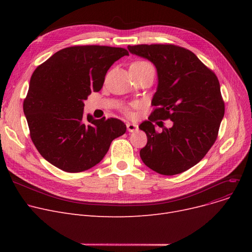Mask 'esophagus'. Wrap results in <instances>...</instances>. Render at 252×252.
<instances>
[{"instance_id": "34e87169", "label": "esophagus", "mask_w": 252, "mask_h": 252, "mask_svg": "<svg viewBox=\"0 0 252 252\" xmlns=\"http://www.w3.org/2000/svg\"><path fill=\"white\" fill-rule=\"evenodd\" d=\"M126 128H127V130L129 131V133H134V131H136L138 129V125L127 123L126 124Z\"/></svg>"}]
</instances>
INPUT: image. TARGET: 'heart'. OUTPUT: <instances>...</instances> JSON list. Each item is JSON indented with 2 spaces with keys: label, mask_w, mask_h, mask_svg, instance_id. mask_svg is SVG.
Wrapping results in <instances>:
<instances>
[{
  "label": "heart",
  "mask_w": 252,
  "mask_h": 252,
  "mask_svg": "<svg viewBox=\"0 0 252 252\" xmlns=\"http://www.w3.org/2000/svg\"><path fill=\"white\" fill-rule=\"evenodd\" d=\"M134 64H149L147 62H144V61H139V62H135Z\"/></svg>",
  "instance_id": "heart-1"
}]
</instances>
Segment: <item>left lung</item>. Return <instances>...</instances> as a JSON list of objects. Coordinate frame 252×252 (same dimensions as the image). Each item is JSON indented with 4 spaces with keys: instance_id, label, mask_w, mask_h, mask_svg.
Instances as JSON below:
<instances>
[{
    "instance_id": "left-lung-1",
    "label": "left lung",
    "mask_w": 252,
    "mask_h": 252,
    "mask_svg": "<svg viewBox=\"0 0 252 252\" xmlns=\"http://www.w3.org/2000/svg\"><path fill=\"white\" fill-rule=\"evenodd\" d=\"M127 49L152 62L157 71L151 101L155 109L139 126L148 139L140 151L141 159L160 175L181 174L199 162L217 140L224 114L219 79L185 48L137 45ZM157 119H170L173 126L157 133L153 125Z\"/></svg>"
}]
</instances>
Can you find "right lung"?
Returning <instances> with one entry per match:
<instances>
[{
    "label": "right lung",
    "mask_w": 252,
    "mask_h": 252,
    "mask_svg": "<svg viewBox=\"0 0 252 252\" xmlns=\"http://www.w3.org/2000/svg\"><path fill=\"white\" fill-rule=\"evenodd\" d=\"M128 52L107 46L62 49L33 71L23 111L31 138L47 161L67 173L98 164L126 126L117 118L84 117V101L99 92L110 66Z\"/></svg>",
    "instance_id": "obj_1"
}]
</instances>
